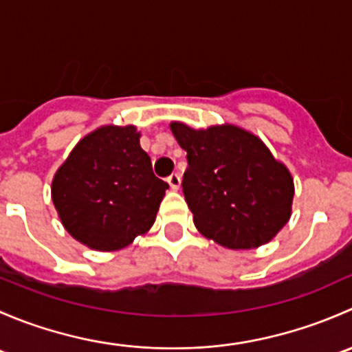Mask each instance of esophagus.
<instances>
[{"mask_svg":"<svg viewBox=\"0 0 352 352\" xmlns=\"http://www.w3.org/2000/svg\"><path fill=\"white\" fill-rule=\"evenodd\" d=\"M166 180H168L170 187H172L173 190H179V187H180V175H179V173H172V175H170Z\"/></svg>","mask_w":352,"mask_h":352,"instance_id":"34e87169","label":"esophagus"}]
</instances>
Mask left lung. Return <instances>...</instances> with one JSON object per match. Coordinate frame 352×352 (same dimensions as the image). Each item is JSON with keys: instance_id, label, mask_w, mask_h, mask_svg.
<instances>
[{"instance_id": "left-lung-1", "label": "left lung", "mask_w": 352, "mask_h": 352, "mask_svg": "<svg viewBox=\"0 0 352 352\" xmlns=\"http://www.w3.org/2000/svg\"><path fill=\"white\" fill-rule=\"evenodd\" d=\"M170 129L187 151L182 189L199 232L233 250L271 242L291 216L289 170L232 124L196 131L172 122Z\"/></svg>"}]
</instances>
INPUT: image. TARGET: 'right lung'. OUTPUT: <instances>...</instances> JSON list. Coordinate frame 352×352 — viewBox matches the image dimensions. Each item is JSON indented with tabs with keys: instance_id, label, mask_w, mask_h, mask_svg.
<instances>
[{
	"instance_id": "right-lung-1",
	"label": "right lung",
	"mask_w": 352,
	"mask_h": 352,
	"mask_svg": "<svg viewBox=\"0 0 352 352\" xmlns=\"http://www.w3.org/2000/svg\"><path fill=\"white\" fill-rule=\"evenodd\" d=\"M166 189L136 127L104 126L74 146L56 172L51 194L73 239L112 252L151 228Z\"/></svg>"
}]
</instances>
